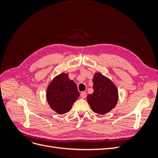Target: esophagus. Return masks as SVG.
I'll use <instances>...</instances> for the list:
<instances>
[{
	"label": "esophagus",
	"mask_w": 158,
	"mask_h": 158,
	"mask_svg": "<svg viewBox=\"0 0 158 158\" xmlns=\"http://www.w3.org/2000/svg\"><path fill=\"white\" fill-rule=\"evenodd\" d=\"M80 97L82 98V99H84L86 98V93L84 92H82L80 94Z\"/></svg>",
	"instance_id": "esophagus-1"
}]
</instances>
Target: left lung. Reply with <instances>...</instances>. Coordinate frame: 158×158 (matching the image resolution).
<instances>
[{"instance_id":"left-lung-1","label":"left lung","mask_w":158,"mask_h":158,"mask_svg":"<svg viewBox=\"0 0 158 158\" xmlns=\"http://www.w3.org/2000/svg\"><path fill=\"white\" fill-rule=\"evenodd\" d=\"M93 83L94 93L88 95V102L94 113L106 114L117 103V88L111 80L99 73L95 74Z\"/></svg>"}]
</instances>
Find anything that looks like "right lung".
Masks as SVG:
<instances>
[{
    "mask_svg": "<svg viewBox=\"0 0 158 158\" xmlns=\"http://www.w3.org/2000/svg\"><path fill=\"white\" fill-rule=\"evenodd\" d=\"M79 95L77 85L69 78L68 74L64 73L56 76L47 90V100L50 107L60 114L70 111Z\"/></svg>",
    "mask_w": 158,
    "mask_h": 158,
    "instance_id": "obj_1",
    "label": "right lung"
}]
</instances>
